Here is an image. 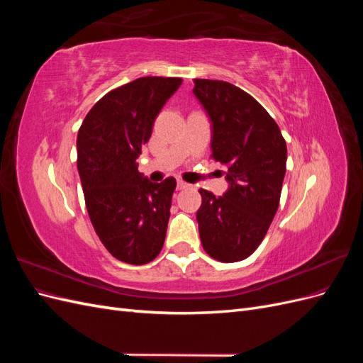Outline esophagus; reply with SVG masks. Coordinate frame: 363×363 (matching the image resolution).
<instances>
[{"instance_id": "1", "label": "esophagus", "mask_w": 363, "mask_h": 363, "mask_svg": "<svg viewBox=\"0 0 363 363\" xmlns=\"http://www.w3.org/2000/svg\"><path fill=\"white\" fill-rule=\"evenodd\" d=\"M189 188V184L186 183V182H183V180H179L177 182V189L179 191H183V189H188Z\"/></svg>"}]
</instances>
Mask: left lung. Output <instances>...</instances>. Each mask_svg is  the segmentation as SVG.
I'll return each instance as SVG.
<instances>
[{
  "instance_id": "left-lung-1",
  "label": "left lung",
  "mask_w": 363,
  "mask_h": 363,
  "mask_svg": "<svg viewBox=\"0 0 363 363\" xmlns=\"http://www.w3.org/2000/svg\"><path fill=\"white\" fill-rule=\"evenodd\" d=\"M194 95L212 130V156L225 167L227 191L200 189L196 212L203 248L219 262L251 256L280 201L288 150L281 131L255 98L221 80H194Z\"/></svg>"
}]
</instances>
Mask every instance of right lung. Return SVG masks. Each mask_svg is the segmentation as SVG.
Listing matches in <instances>:
<instances>
[{
  "mask_svg": "<svg viewBox=\"0 0 363 363\" xmlns=\"http://www.w3.org/2000/svg\"><path fill=\"white\" fill-rule=\"evenodd\" d=\"M182 82L142 77L111 91L86 115L77 136V168L91 223L107 251L131 265L156 259L167 236L175 179L151 183L136 159Z\"/></svg>",
  "mask_w": 363,
  "mask_h": 363,
  "instance_id": "right-lung-1",
  "label": "right lung"
}]
</instances>
